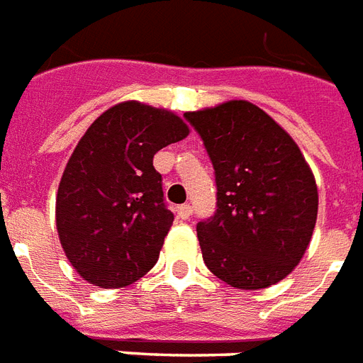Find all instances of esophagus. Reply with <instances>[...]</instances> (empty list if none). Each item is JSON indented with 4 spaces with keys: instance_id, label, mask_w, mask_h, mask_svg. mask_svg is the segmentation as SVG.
Instances as JSON below:
<instances>
[{
    "instance_id": "esophagus-1",
    "label": "esophagus",
    "mask_w": 363,
    "mask_h": 363,
    "mask_svg": "<svg viewBox=\"0 0 363 363\" xmlns=\"http://www.w3.org/2000/svg\"><path fill=\"white\" fill-rule=\"evenodd\" d=\"M178 217L179 219H189V216L193 213V208H191V204H182L178 206Z\"/></svg>"
}]
</instances>
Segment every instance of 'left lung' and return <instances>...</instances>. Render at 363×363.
<instances>
[{
	"instance_id": "left-lung-1",
	"label": "left lung",
	"mask_w": 363,
	"mask_h": 363,
	"mask_svg": "<svg viewBox=\"0 0 363 363\" xmlns=\"http://www.w3.org/2000/svg\"><path fill=\"white\" fill-rule=\"evenodd\" d=\"M216 170L217 210L196 225L211 274L243 291L279 283L317 223L313 172L291 135L247 101L185 112Z\"/></svg>"
}]
</instances>
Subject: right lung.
Masks as SVG:
<instances>
[{"mask_svg":"<svg viewBox=\"0 0 363 363\" xmlns=\"http://www.w3.org/2000/svg\"><path fill=\"white\" fill-rule=\"evenodd\" d=\"M187 135L170 110L127 101L80 138L57 187L56 225L67 259L91 285L120 289L155 266L174 216L153 155Z\"/></svg>","mask_w":363,"mask_h":363,"instance_id":"obj_1","label":"right lung"}]
</instances>
